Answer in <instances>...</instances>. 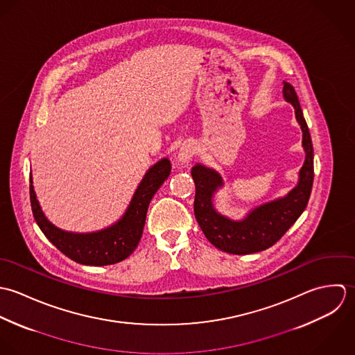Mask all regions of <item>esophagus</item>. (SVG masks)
<instances>
[{
    "mask_svg": "<svg viewBox=\"0 0 355 355\" xmlns=\"http://www.w3.org/2000/svg\"><path fill=\"white\" fill-rule=\"evenodd\" d=\"M195 146L192 145V144H182L181 145V148H180V150H178V153H177V159H178V162L181 163V164H188L191 160H192V157L195 156Z\"/></svg>",
    "mask_w": 355,
    "mask_h": 355,
    "instance_id": "esophagus-1",
    "label": "esophagus"
}]
</instances>
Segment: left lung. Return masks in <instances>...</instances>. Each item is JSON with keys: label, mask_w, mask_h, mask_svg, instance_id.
I'll use <instances>...</instances> for the list:
<instances>
[{"label": "left lung", "mask_w": 355, "mask_h": 355, "mask_svg": "<svg viewBox=\"0 0 355 355\" xmlns=\"http://www.w3.org/2000/svg\"><path fill=\"white\" fill-rule=\"evenodd\" d=\"M283 94L295 108V116L303 133L302 145L306 152L297 185L288 195L255 207L241 220H233L214 209V193L223 185L222 177L213 168L199 163L192 167L191 174L196 185L193 203L196 220L209 241L220 251L247 255L272 247L295 223L309 203L314 178L313 142L296 92L291 83L284 82Z\"/></svg>", "instance_id": "obj_1"}]
</instances>
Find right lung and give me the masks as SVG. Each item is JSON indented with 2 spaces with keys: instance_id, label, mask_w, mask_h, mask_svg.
<instances>
[{
  "instance_id": "right-lung-1",
  "label": "right lung",
  "mask_w": 355,
  "mask_h": 355,
  "mask_svg": "<svg viewBox=\"0 0 355 355\" xmlns=\"http://www.w3.org/2000/svg\"><path fill=\"white\" fill-rule=\"evenodd\" d=\"M171 164L167 157L155 163L144 175L123 216L98 232L72 233L56 227L42 213L30 177L31 210L46 239L66 257L80 265L105 266L126 259L139 245L149 202L167 180Z\"/></svg>"
}]
</instances>
